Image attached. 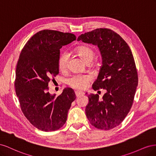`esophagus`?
I'll return each instance as SVG.
<instances>
[{"mask_svg":"<svg viewBox=\"0 0 156 156\" xmlns=\"http://www.w3.org/2000/svg\"><path fill=\"white\" fill-rule=\"evenodd\" d=\"M75 95H76L77 97H79L80 96H83L84 94V93L83 92H81V91H79V90H77L75 92Z\"/></svg>","mask_w":156,"mask_h":156,"instance_id":"34e87169","label":"esophagus"}]
</instances>
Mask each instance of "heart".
<instances>
[{
    "label": "heart",
    "instance_id": "heart-1",
    "mask_svg": "<svg viewBox=\"0 0 156 156\" xmlns=\"http://www.w3.org/2000/svg\"><path fill=\"white\" fill-rule=\"evenodd\" d=\"M76 52L86 63L89 61H92L95 56V53L93 49L87 46L79 47L76 49ZM68 60L69 55L67 52H63L60 54L58 61V68L60 70H64L67 68ZM90 81V77L88 75H74L68 79L67 83L70 87L74 88L84 89L87 87Z\"/></svg>",
    "mask_w": 156,
    "mask_h": 156
}]
</instances>
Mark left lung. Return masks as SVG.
<instances>
[{
  "instance_id": "8db88e82",
  "label": "left lung",
  "mask_w": 156,
  "mask_h": 156,
  "mask_svg": "<svg viewBox=\"0 0 156 156\" xmlns=\"http://www.w3.org/2000/svg\"><path fill=\"white\" fill-rule=\"evenodd\" d=\"M77 40L98 47L102 66L92 88L106 90L102 99H99L98 94L88 95L87 117L96 128L111 129L122 123L133 104L138 85L133 56L123 38L108 29L86 32Z\"/></svg>"
}]
</instances>
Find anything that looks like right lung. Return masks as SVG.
<instances>
[{
	"instance_id": "obj_1",
	"label": "right lung",
	"mask_w": 156,
	"mask_h": 156,
	"mask_svg": "<svg viewBox=\"0 0 156 156\" xmlns=\"http://www.w3.org/2000/svg\"><path fill=\"white\" fill-rule=\"evenodd\" d=\"M75 40L71 33L44 30L33 36L21 51L16 67V92L23 114L40 130L62 127L76 98L71 88H64L56 97L48 87L52 77L59 73L60 49Z\"/></svg>"
}]
</instances>
